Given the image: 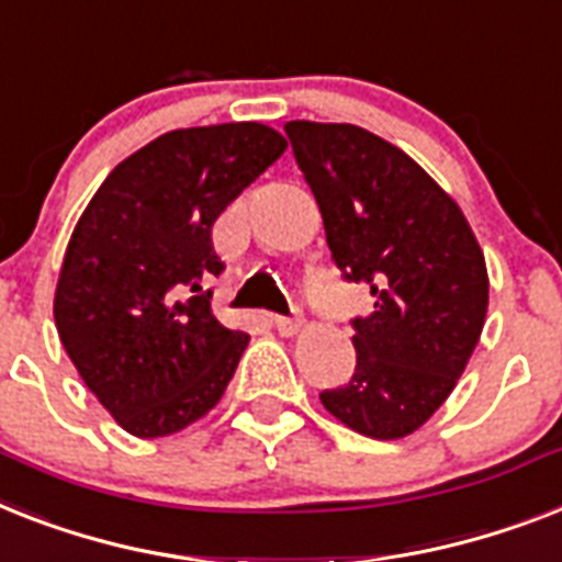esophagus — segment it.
I'll list each match as a JSON object with an SVG mask.
<instances>
[{
	"instance_id": "obj_1",
	"label": "esophagus",
	"mask_w": 562,
	"mask_h": 562,
	"mask_svg": "<svg viewBox=\"0 0 562 562\" xmlns=\"http://www.w3.org/2000/svg\"><path fill=\"white\" fill-rule=\"evenodd\" d=\"M273 326H277V331H280L282 337H294L300 328H303V321L300 317H273Z\"/></svg>"
}]
</instances>
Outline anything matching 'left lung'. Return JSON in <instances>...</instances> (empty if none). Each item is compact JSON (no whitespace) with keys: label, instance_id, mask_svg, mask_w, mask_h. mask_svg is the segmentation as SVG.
<instances>
[{"label":"left lung","instance_id":"1","mask_svg":"<svg viewBox=\"0 0 562 562\" xmlns=\"http://www.w3.org/2000/svg\"><path fill=\"white\" fill-rule=\"evenodd\" d=\"M285 135L346 280L375 308L352 323L355 375L321 392L349 430L404 439L456 390L487 314V268L462 207L404 149L352 123L289 121Z\"/></svg>","mask_w":562,"mask_h":562}]
</instances>
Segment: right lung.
<instances>
[{
	"label": "right lung",
	"instance_id": "right-lung-1",
	"mask_svg": "<svg viewBox=\"0 0 562 562\" xmlns=\"http://www.w3.org/2000/svg\"><path fill=\"white\" fill-rule=\"evenodd\" d=\"M289 147L257 121L164 132L109 172L68 239L54 323L123 430L161 439L216 407L250 337L210 312V227Z\"/></svg>",
	"mask_w": 562,
	"mask_h": 562
}]
</instances>
